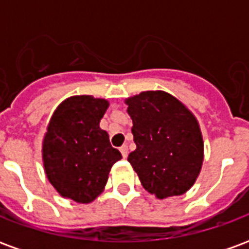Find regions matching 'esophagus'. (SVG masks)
Segmentation results:
<instances>
[{"instance_id":"esophagus-1","label":"esophagus","mask_w":249,"mask_h":249,"mask_svg":"<svg viewBox=\"0 0 249 249\" xmlns=\"http://www.w3.org/2000/svg\"><path fill=\"white\" fill-rule=\"evenodd\" d=\"M120 152H121V155H123V157H126L128 156V146L126 145H123L121 148H120Z\"/></svg>"}]
</instances>
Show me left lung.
<instances>
[{
  "instance_id": "1",
  "label": "left lung",
  "mask_w": 249,
  "mask_h": 249,
  "mask_svg": "<svg viewBox=\"0 0 249 249\" xmlns=\"http://www.w3.org/2000/svg\"><path fill=\"white\" fill-rule=\"evenodd\" d=\"M133 121L136 149L128 161L142 187L157 198L183 195L201 171L203 136L189 109L162 90H146L125 100Z\"/></svg>"
}]
</instances>
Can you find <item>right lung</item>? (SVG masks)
<instances>
[{
  "instance_id": "1",
  "label": "right lung",
  "mask_w": 249,
  "mask_h": 249,
  "mask_svg": "<svg viewBox=\"0 0 249 249\" xmlns=\"http://www.w3.org/2000/svg\"><path fill=\"white\" fill-rule=\"evenodd\" d=\"M109 103L92 96H73L52 116L42 141L48 180L62 197L92 203L103 192L114 162L121 159L100 121Z\"/></svg>"
}]
</instances>
